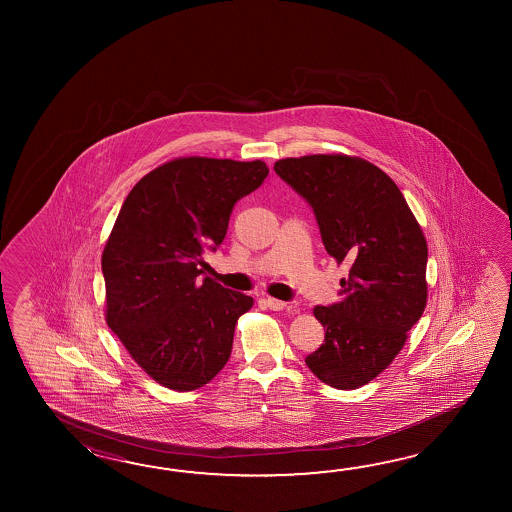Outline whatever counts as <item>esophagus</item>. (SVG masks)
I'll list each match as a JSON object with an SVG mask.
<instances>
[{
  "label": "esophagus",
  "instance_id": "34e87169",
  "mask_svg": "<svg viewBox=\"0 0 512 512\" xmlns=\"http://www.w3.org/2000/svg\"><path fill=\"white\" fill-rule=\"evenodd\" d=\"M265 304H267V307L272 309V311H283V309L287 307L285 302H282V300H276V298H271V296H267V298H265Z\"/></svg>",
  "mask_w": 512,
  "mask_h": 512
}]
</instances>
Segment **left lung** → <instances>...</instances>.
I'll use <instances>...</instances> for the list:
<instances>
[{
  "mask_svg": "<svg viewBox=\"0 0 512 512\" xmlns=\"http://www.w3.org/2000/svg\"><path fill=\"white\" fill-rule=\"evenodd\" d=\"M274 172L313 208L327 254L349 265L342 300L313 311L326 338L305 364L329 386L355 390L392 364L425 311V234L392 179L360 157H289Z\"/></svg>",
  "mask_w": 512,
  "mask_h": 512,
  "instance_id": "left-lung-1",
  "label": "left lung"
}]
</instances>
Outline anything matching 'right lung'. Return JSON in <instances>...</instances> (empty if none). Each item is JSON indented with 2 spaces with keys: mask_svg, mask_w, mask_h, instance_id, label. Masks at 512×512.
<instances>
[{
  "mask_svg": "<svg viewBox=\"0 0 512 512\" xmlns=\"http://www.w3.org/2000/svg\"><path fill=\"white\" fill-rule=\"evenodd\" d=\"M263 161L179 157L131 188L102 252L106 322L153 381L192 392L227 364L254 300L203 278L232 208L265 181Z\"/></svg>",
  "mask_w": 512,
  "mask_h": 512,
  "instance_id": "right-lung-1",
  "label": "right lung"
}]
</instances>
